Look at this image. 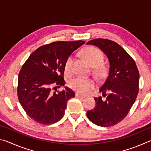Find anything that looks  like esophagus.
<instances>
[{"instance_id":"esophagus-1","label":"esophagus","mask_w":151,"mask_h":151,"mask_svg":"<svg viewBox=\"0 0 151 151\" xmlns=\"http://www.w3.org/2000/svg\"><path fill=\"white\" fill-rule=\"evenodd\" d=\"M75 96H76V97H78V98H80V99H84V98H85V96H83V95H81V94H78V93H76Z\"/></svg>"}]
</instances>
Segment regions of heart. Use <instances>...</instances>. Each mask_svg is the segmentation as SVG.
Returning a JSON list of instances; mask_svg holds the SVG:
<instances>
[{"label": "heart", "mask_w": 151, "mask_h": 151, "mask_svg": "<svg viewBox=\"0 0 151 151\" xmlns=\"http://www.w3.org/2000/svg\"><path fill=\"white\" fill-rule=\"evenodd\" d=\"M84 58L93 66L95 67L94 73L96 75L102 77L104 75L105 70L102 66L104 60V55L102 51L95 47H88L82 51ZM73 56L70 55L65 61V71L66 73L70 74L73 70ZM69 86L73 91L82 94L88 93L95 86V83L91 78H84L82 76H76L69 82Z\"/></svg>", "instance_id": "heart-1"}]
</instances>
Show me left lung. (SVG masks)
<instances>
[{"mask_svg": "<svg viewBox=\"0 0 151 151\" xmlns=\"http://www.w3.org/2000/svg\"><path fill=\"white\" fill-rule=\"evenodd\" d=\"M86 44L101 48L110 63L108 76L99 88L106 99L95 97L96 105L86 112V115L98 126H114L127 116L136 100L139 89V70L133 58L116 42L96 39Z\"/></svg>", "mask_w": 151, "mask_h": 151, "instance_id": "left-lung-1", "label": "left lung"}]
</instances>
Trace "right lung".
Wrapping results in <instances>:
<instances>
[{"instance_id":"right-lung-1","label":"right lung","mask_w":151,"mask_h":151,"mask_svg":"<svg viewBox=\"0 0 151 151\" xmlns=\"http://www.w3.org/2000/svg\"><path fill=\"white\" fill-rule=\"evenodd\" d=\"M83 40L57 41L40 47L22 65L19 74L17 95L28 116L41 124L58 122L65 115L68 101L75 94L69 88H59L64 80L65 61Z\"/></svg>"}]
</instances>
